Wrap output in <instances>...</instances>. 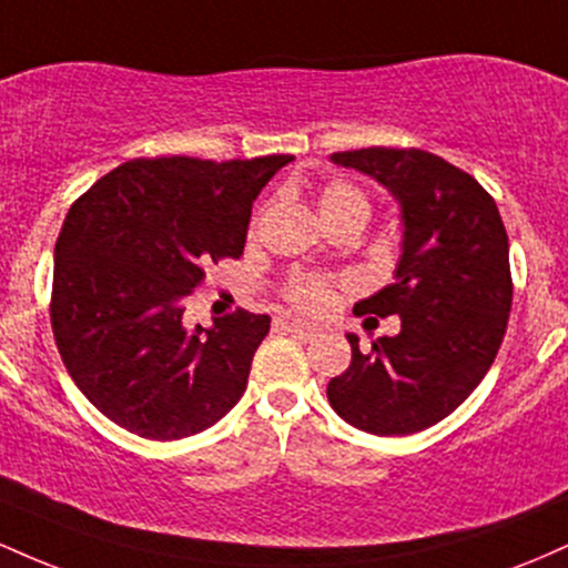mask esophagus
Returning <instances> with one entry per match:
<instances>
[{"label": "esophagus", "mask_w": 568, "mask_h": 568, "mask_svg": "<svg viewBox=\"0 0 568 568\" xmlns=\"http://www.w3.org/2000/svg\"><path fill=\"white\" fill-rule=\"evenodd\" d=\"M277 325H280V328H283V331H288V334L304 338V342H312V338L317 336L315 325L302 323V321H288V317H280Z\"/></svg>", "instance_id": "34e87169"}]
</instances>
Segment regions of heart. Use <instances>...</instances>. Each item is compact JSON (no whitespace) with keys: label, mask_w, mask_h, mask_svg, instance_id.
Listing matches in <instances>:
<instances>
[{"label":"heart","mask_w":568,"mask_h":568,"mask_svg":"<svg viewBox=\"0 0 568 568\" xmlns=\"http://www.w3.org/2000/svg\"><path fill=\"white\" fill-rule=\"evenodd\" d=\"M321 213L328 226L342 224V221L366 224L371 216V197L366 189L352 181H331L321 192ZM342 283L344 280L317 275V272H293L280 288V296L304 315H325L336 304V288Z\"/></svg>","instance_id":"1"}]
</instances>
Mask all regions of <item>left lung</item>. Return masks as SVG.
<instances>
[{
    "instance_id": "obj_1",
    "label": "left lung",
    "mask_w": 568,
    "mask_h": 568,
    "mask_svg": "<svg viewBox=\"0 0 568 568\" xmlns=\"http://www.w3.org/2000/svg\"><path fill=\"white\" fill-rule=\"evenodd\" d=\"M400 202L395 283L355 315H400V334L361 352L328 382V403L371 435H410L467 400L497 357L513 306L510 245L499 207L470 173L422 149L371 146L331 154Z\"/></svg>"
}]
</instances>
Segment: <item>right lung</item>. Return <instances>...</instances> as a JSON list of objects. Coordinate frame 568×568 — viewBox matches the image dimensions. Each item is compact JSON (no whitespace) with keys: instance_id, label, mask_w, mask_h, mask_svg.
<instances>
[{"instance_id":"1","label":"right lung","mask_w":568,"mask_h":568,"mask_svg":"<svg viewBox=\"0 0 568 568\" xmlns=\"http://www.w3.org/2000/svg\"><path fill=\"white\" fill-rule=\"evenodd\" d=\"M291 154L141 158L74 200L55 243L50 323L82 395L149 440L216 425L245 393L270 315L184 328L205 266L240 258L253 200Z\"/></svg>"}]
</instances>
